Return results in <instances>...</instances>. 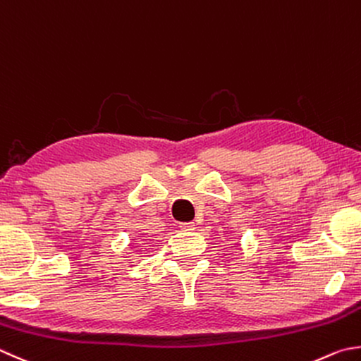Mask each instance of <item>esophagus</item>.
Instances as JSON below:
<instances>
[{
    "instance_id": "34e87169",
    "label": "esophagus",
    "mask_w": 361,
    "mask_h": 361,
    "mask_svg": "<svg viewBox=\"0 0 361 361\" xmlns=\"http://www.w3.org/2000/svg\"><path fill=\"white\" fill-rule=\"evenodd\" d=\"M179 226H180V229H183V231H195L196 224H195L193 221H190V223H180Z\"/></svg>"
}]
</instances>
